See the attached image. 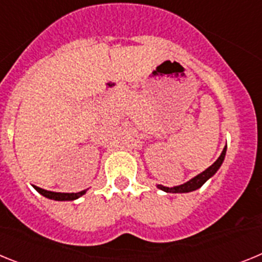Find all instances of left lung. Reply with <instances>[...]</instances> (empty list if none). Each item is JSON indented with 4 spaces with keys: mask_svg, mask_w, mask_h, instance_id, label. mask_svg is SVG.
<instances>
[{
    "mask_svg": "<svg viewBox=\"0 0 262 262\" xmlns=\"http://www.w3.org/2000/svg\"><path fill=\"white\" fill-rule=\"evenodd\" d=\"M226 151H227V147H224L222 155L217 157V160L215 161L214 164H212L211 166H209V168L206 169L205 172L201 173V174H198V176H195L194 178H191L190 181H187L186 184L180 185V186H174V187H166V186H163V185H159L157 187H159V189H161V190L166 191V193H189V191H193V190H196V189H200V187L202 186V185L205 184V182L207 181L210 177H212V176L216 173L217 169L221 168L222 163H223V160H224V156H226Z\"/></svg>",
    "mask_w": 262,
    "mask_h": 262,
    "instance_id": "1",
    "label": "left lung"
}]
</instances>
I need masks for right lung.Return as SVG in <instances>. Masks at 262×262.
I'll list each match as a JSON object with an SVG mask.
<instances>
[{
  "instance_id": "1",
  "label": "right lung",
  "mask_w": 262,
  "mask_h": 262,
  "mask_svg": "<svg viewBox=\"0 0 262 262\" xmlns=\"http://www.w3.org/2000/svg\"><path fill=\"white\" fill-rule=\"evenodd\" d=\"M36 190L41 194V195L47 196L50 200H55V201H73V200H77L78 196L84 195L85 191L86 190H82V191H78V193H55V191H48L45 190V189H40V187L35 186Z\"/></svg>"
}]
</instances>
